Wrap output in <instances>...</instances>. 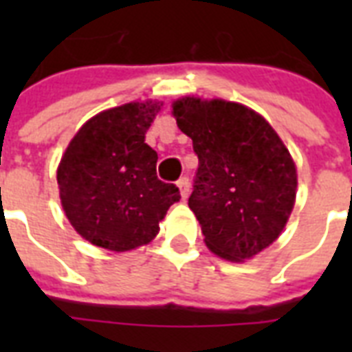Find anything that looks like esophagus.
Masks as SVG:
<instances>
[{"label":"esophagus","instance_id":"esophagus-1","mask_svg":"<svg viewBox=\"0 0 352 352\" xmlns=\"http://www.w3.org/2000/svg\"><path fill=\"white\" fill-rule=\"evenodd\" d=\"M177 186H179V192H181L182 201H186L188 195H190V181H188L186 177H182L181 181L177 182Z\"/></svg>","mask_w":352,"mask_h":352}]
</instances>
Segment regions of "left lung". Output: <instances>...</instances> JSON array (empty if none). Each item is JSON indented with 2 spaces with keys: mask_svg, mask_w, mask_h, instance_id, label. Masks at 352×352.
Listing matches in <instances>:
<instances>
[{
  "mask_svg": "<svg viewBox=\"0 0 352 352\" xmlns=\"http://www.w3.org/2000/svg\"><path fill=\"white\" fill-rule=\"evenodd\" d=\"M171 107L199 157L188 206L204 243L226 261L252 259L278 239L292 214V155L276 129L243 104L188 95Z\"/></svg>",
  "mask_w": 352,
  "mask_h": 352,
  "instance_id": "8db88e82",
  "label": "left lung"
}]
</instances>
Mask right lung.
Here are the masks:
<instances>
[{"mask_svg":"<svg viewBox=\"0 0 352 352\" xmlns=\"http://www.w3.org/2000/svg\"><path fill=\"white\" fill-rule=\"evenodd\" d=\"M162 102H129L98 113L71 138L58 164L60 203L91 245L129 252L148 245L177 203L179 188L157 179V151L146 144Z\"/></svg>","mask_w":352,"mask_h":352,"instance_id":"add662e5","label":"right lung"}]
</instances>
